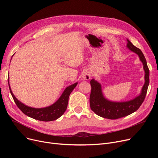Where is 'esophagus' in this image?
<instances>
[{"mask_svg":"<svg viewBox=\"0 0 158 158\" xmlns=\"http://www.w3.org/2000/svg\"><path fill=\"white\" fill-rule=\"evenodd\" d=\"M91 72L89 70H85L82 75V77L84 80H89L91 77Z\"/></svg>","mask_w":158,"mask_h":158,"instance_id":"34e87169","label":"esophagus"}]
</instances>
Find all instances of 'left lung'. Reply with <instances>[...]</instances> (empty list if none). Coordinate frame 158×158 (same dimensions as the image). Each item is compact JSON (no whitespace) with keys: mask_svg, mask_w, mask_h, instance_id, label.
<instances>
[{"mask_svg":"<svg viewBox=\"0 0 158 158\" xmlns=\"http://www.w3.org/2000/svg\"><path fill=\"white\" fill-rule=\"evenodd\" d=\"M127 47L131 51L136 53L141 62L143 64L145 72V83L141 90L140 94L129 101L123 102L111 101L107 99L103 93L102 86L100 82L92 79L90 81L92 86L89 97L90 107L96 114L107 119H117L126 117L127 115L135 112L143 103L145 98L148 86L149 85V70L145 57L141 50L135 47L127 39Z\"/></svg>","mask_w":158,"mask_h":158,"instance_id":"obj_1","label":"left lung"}]
</instances>
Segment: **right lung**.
<instances>
[{"label": "right lung", "instance_id": "1", "mask_svg": "<svg viewBox=\"0 0 158 158\" xmlns=\"http://www.w3.org/2000/svg\"><path fill=\"white\" fill-rule=\"evenodd\" d=\"M77 83L78 82H77L76 83L66 87L63 91L60 97L53 104L45 107H42V108H35V107L26 106L16 98L11 91L10 85V79L8 78V85H9L10 93L13 98L15 102L16 103V106H18L19 108L25 114L28 116V117L38 120L44 122L53 121L61 117L66 111V108H67L69 96L75 87L77 86Z\"/></svg>", "mask_w": 158, "mask_h": 158}]
</instances>
